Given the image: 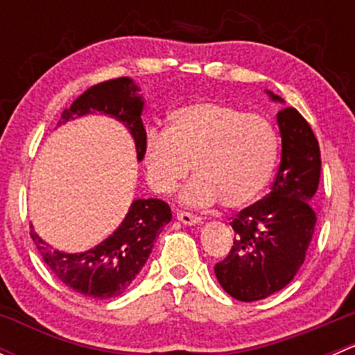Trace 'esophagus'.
I'll use <instances>...</instances> for the list:
<instances>
[{
    "label": "esophagus",
    "mask_w": 355,
    "mask_h": 355,
    "mask_svg": "<svg viewBox=\"0 0 355 355\" xmlns=\"http://www.w3.org/2000/svg\"><path fill=\"white\" fill-rule=\"evenodd\" d=\"M177 220L180 221V223L189 225V227H191V225H199L200 221H202L199 216H194V214L191 213H185V211H177Z\"/></svg>",
    "instance_id": "obj_1"
}]
</instances>
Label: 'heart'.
I'll return each instance as SVG.
<instances>
[{
	"mask_svg": "<svg viewBox=\"0 0 355 355\" xmlns=\"http://www.w3.org/2000/svg\"><path fill=\"white\" fill-rule=\"evenodd\" d=\"M278 135L268 120L220 105L198 101L168 113L166 132H146L142 163L151 187L170 194L191 171L196 178L182 194L187 206L227 209L256 202L273 177Z\"/></svg>",
	"mask_w": 355,
	"mask_h": 355,
	"instance_id": "1",
	"label": "heart"
}]
</instances>
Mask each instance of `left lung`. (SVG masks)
I'll list each match as a JSON object with an SVG mask.
<instances>
[{"instance_id":"8db88e82","label":"left lung","mask_w":355,"mask_h":355,"mask_svg":"<svg viewBox=\"0 0 355 355\" xmlns=\"http://www.w3.org/2000/svg\"><path fill=\"white\" fill-rule=\"evenodd\" d=\"M266 94L285 103L271 91ZM277 123L282 159L271 192L232 221L237 237L228 256L214 266L225 292L242 302L266 299L287 287L306 259L316 227L309 202L320 184V144L295 108L278 111Z\"/></svg>"}]
</instances>
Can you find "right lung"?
I'll list each match as a JSON object with an SVG mask.
<instances>
[{
	"label": "right lung",
	"instance_id": "add662e5",
	"mask_svg": "<svg viewBox=\"0 0 355 355\" xmlns=\"http://www.w3.org/2000/svg\"><path fill=\"white\" fill-rule=\"evenodd\" d=\"M142 110L144 98L141 87L130 77L113 78L92 85L78 96L73 105L62 113L58 127L85 114H108L130 132L137 161H142V141L146 135ZM170 220L171 209L166 202L159 199H135L120 227L108 239L84 252L56 250L42 241L32 227L31 237L49 270L67 287L82 295L105 300L121 295L130 287L148 261L156 237Z\"/></svg>",
	"mask_w": 355,
	"mask_h": 355
}]
</instances>
